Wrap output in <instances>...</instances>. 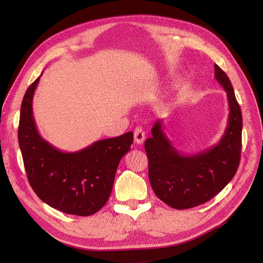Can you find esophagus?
Here are the masks:
<instances>
[{
    "label": "esophagus",
    "mask_w": 263,
    "mask_h": 263,
    "mask_svg": "<svg viewBox=\"0 0 263 263\" xmlns=\"http://www.w3.org/2000/svg\"><path fill=\"white\" fill-rule=\"evenodd\" d=\"M134 139L137 144H141L144 140V132L142 127H136L134 132Z\"/></svg>",
    "instance_id": "1"
}]
</instances>
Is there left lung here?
<instances>
[{
  "label": "left lung",
  "instance_id": "1",
  "mask_svg": "<svg viewBox=\"0 0 263 263\" xmlns=\"http://www.w3.org/2000/svg\"><path fill=\"white\" fill-rule=\"evenodd\" d=\"M214 75L226 91L230 107L228 126L218 143L195 155H184L167 138L162 120L153 125L152 137L144 142L153 192L177 210L209 201L231 182L239 165L241 111L230 78L216 64Z\"/></svg>",
  "mask_w": 263,
  "mask_h": 263
}]
</instances>
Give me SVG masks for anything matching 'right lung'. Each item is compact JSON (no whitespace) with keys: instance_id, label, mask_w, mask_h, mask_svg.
I'll use <instances>...</instances> for the list:
<instances>
[{"instance_id":"obj_1","label":"right lung","mask_w":263,"mask_h":263,"mask_svg":"<svg viewBox=\"0 0 263 263\" xmlns=\"http://www.w3.org/2000/svg\"><path fill=\"white\" fill-rule=\"evenodd\" d=\"M41 76V75H40ZM40 77L24 96L18 142L33 192L54 209L80 216L98 212L110 198L121 159L130 150L134 134L98 140L64 152L42 138L35 126L32 99Z\"/></svg>"}]
</instances>
